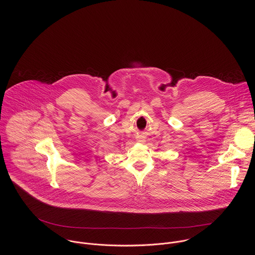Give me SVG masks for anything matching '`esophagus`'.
Wrapping results in <instances>:
<instances>
[{
	"label": "esophagus",
	"instance_id": "obj_1",
	"mask_svg": "<svg viewBox=\"0 0 255 255\" xmlns=\"http://www.w3.org/2000/svg\"><path fill=\"white\" fill-rule=\"evenodd\" d=\"M138 141H139V142H143V141H145V139H144L143 136H139V137H138Z\"/></svg>",
	"mask_w": 255,
	"mask_h": 255
}]
</instances>
